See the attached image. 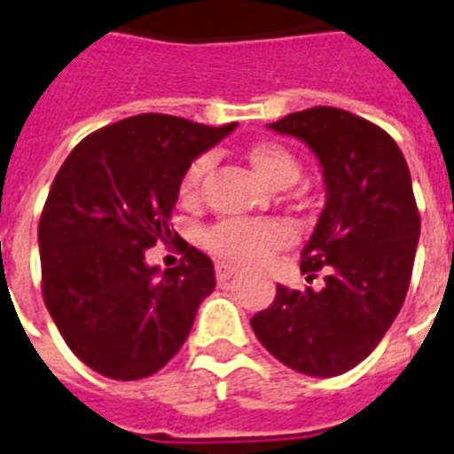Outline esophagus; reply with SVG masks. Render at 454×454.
Listing matches in <instances>:
<instances>
[{
  "instance_id": "1",
  "label": "esophagus",
  "mask_w": 454,
  "mask_h": 454,
  "mask_svg": "<svg viewBox=\"0 0 454 454\" xmlns=\"http://www.w3.org/2000/svg\"><path fill=\"white\" fill-rule=\"evenodd\" d=\"M215 270H216V279H219V282H226V279H231L235 272H238V268L231 263H226V261H216Z\"/></svg>"
}]
</instances>
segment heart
<instances>
[{
	"label": "heart",
	"instance_id": "b5f03b06",
	"mask_svg": "<svg viewBox=\"0 0 454 454\" xmlns=\"http://www.w3.org/2000/svg\"><path fill=\"white\" fill-rule=\"evenodd\" d=\"M247 160L268 186H291L301 175L296 156L275 142H259L247 149ZM209 169V158L202 156L191 163L179 186L182 202L198 200L200 182ZM289 239V231L275 221H221L205 233V245L223 259L238 263H261Z\"/></svg>",
	"mask_w": 454,
	"mask_h": 454
}]
</instances>
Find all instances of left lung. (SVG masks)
<instances>
[{
    "instance_id": "left-lung-1",
    "label": "left lung",
    "mask_w": 454,
    "mask_h": 454,
    "mask_svg": "<svg viewBox=\"0 0 454 454\" xmlns=\"http://www.w3.org/2000/svg\"><path fill=\"white\" fill-rule=\"evenodd\" d=\"M310 146L326 202L301 252V272L322 289L278 285L252 329L285 366L315 378L348 373L399 315L411 285L419 212L411 169L389 135L335 106H312L268 125Z\"/></svg>"
}]
</instances>
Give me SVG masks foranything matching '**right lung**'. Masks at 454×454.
<instances>
[{
	"label": "right lung",
	"mask_w": 454,
	"mask_h": 454,
	"mask_svg": "<svg viewBox=\"0 0 454 454\" xmlns=\"http://www.w3.org/2000/svg\"><path fill=\"white\" fill-rule=\"evenodd\" d=\"M233 130L139 114L81 139L55 175L39 221L43 303L99 375L139 380L160 371L215 291V265L200 249L184 245L182 263L168 270L146 263V249L172 238L191 163Z\"/></svg>",
	"instance_id": "add662e5"
}]
</instances>
